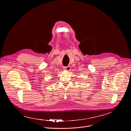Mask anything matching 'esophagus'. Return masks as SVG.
I'll list each match as a JSON object with an SVG mask.
<instances>
[{
  "label": "esophagus",
  "mask_w": 131,
  "mask_h": 131,
  "mask_svg": "<svg viewBox=\"0 0 131 131\" xmlns=\"http://www.w3.org/2000/svg\"><path fill=\"white\" fill-rule=\"evenodd\" d=\"M64 68H65V69H66L67 71H70V70H71V67H70V66H68V67H65Z\"/></svg>",
  "instance_id": "obj_1"
}]
</instances>
